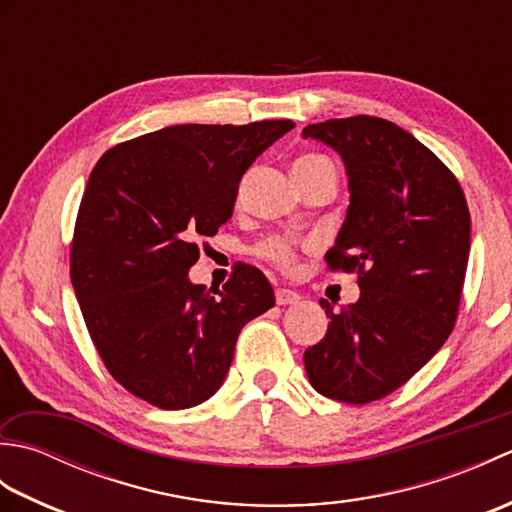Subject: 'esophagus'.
Masks as SVG:
<instances>
[{"instance_id": "34e87169", "label": "esophagus", "mask_w": 512, "mask_h": 512, "mask_svg": "<svg viewBox=\"0 0 512 512\" xmlns=\"http://www.w3.org/2000/svg\"><path fill=\"white\" fill-rule=\"evenodd\" d=\"M275 299H277L279 306H290V303H297L301 297L297 295L295 290H290V288H277L275 290Z\"/></svg>"}]
</instances>
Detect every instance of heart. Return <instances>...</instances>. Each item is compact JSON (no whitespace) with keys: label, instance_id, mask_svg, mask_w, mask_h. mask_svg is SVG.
<instances>
[{"label":"heart","instance_id":"obj_1","mask_svg":"<svg viewBox=\"0 0 512 512\" xmlns=\"http://www.w3.org/2000/svg\"><path fill=\"white\" fill-rule=\"evenodd\" d=\"M317 169H334V162L323 154H306L295 160V165H292V176H295V173H310ZM259 255H262L266 262L284 270L292 268V264H295L297 259L295 248H292L288 242H284V239H268V242L259 246Z\"/></svg>","mask_w":512,"mask_h":512}]
</instances>
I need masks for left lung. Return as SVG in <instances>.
Instances as JSON below:
<instances>
[{
	"label": "left lung",
	"mask_w": 512,
	"mask_h": 512,
	"mask_svg": "<svg viewBox=\"0 0 512 512\" xmlns=\"http://www.w3.org/2000/svg\"><path fill=\"white\" fill-rule=\"evenodd\" d=\"M345 162L350 206L332 270L358 273L361 297L321 308L323 339L303 354L312 387L365 405L427 365L458 319L471 248V213L449 167L405 129L376 116L303 127Z\"/></svg>",
	"instance_id": "1"
}]
</instances>
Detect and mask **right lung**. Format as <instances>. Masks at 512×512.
<instances>
[{"instance_id":"right-lung-1","label":"right lung","mask_w":512,"mask_h":512,"mask_svg":"<svg viewBox=\"0 0 512 512\" xmlns=\"http://www.w3.org/2000/svg\"><path fill=\"white\" fill-rule=\"evenodd\" d=\"M292 121L171 125L105 151L76 215L70 277L107 372L160 409L209 400L244 325L275 306L262 270L211 295L189 281L200 239L233 215L239 182Z\"/></svg>"}]
</instances>
